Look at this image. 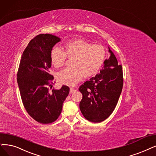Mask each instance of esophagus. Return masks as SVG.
I'll return each mask as SVG.
<instances>
[{
	"label": "esophagus",
	"instance_id": "34e87169",
	"mask_svg": "<svg viewBox=\"0 0 156 156\" xmlns=\"http://www.w3.org/2000/svg\"><path fill=\"white\" fill-rule=\"evenodd\" d=\"M76 91V90L75 89V88H70V93H73Z\"/></svg>",
	"mask_w": 156,
	"mask_h": 156
}]
</instances>
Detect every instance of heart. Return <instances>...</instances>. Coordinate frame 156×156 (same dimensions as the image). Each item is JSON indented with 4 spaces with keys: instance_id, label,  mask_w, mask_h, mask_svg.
I'll return each mask as SVG.
<instances>
[{
    "instance_id": "1",
    "label": "heart",
    "mask_w": 156,
    "mask_h": 156,
    "mask_svg": "<svg viewBox=\"0 0 156 156\" xmlns=\"http://www.w3.org/2000/svg\"><path fill=\"white\" fill-rule=\"evenodd\" d=\"M66 57L73 59L72 68H65L56 75L57 80L61 84L74 86L83 77L95 76L101 70L106 57L104 47L82 39H75L67 42L64 52L54 47L51 52L52 64L55 68L63 66Z\"/></svg>"
}]
</instances>
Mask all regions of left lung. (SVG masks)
Masks as SVG:
<instances>
[{
	"label": "left lung",
	"instance_id": "8db88e82",
	"mask_svg": "<svg viewBox=\"0 0 156 156\" xmlns=\"http://www.w3.org/2000/svg\"><path fill=\"white\" fill-rule=\"evenodd\" d=\"M110 56L102 70L79 87L83 98L79 104L84 117L90 122L105 120L113 113L123 88V72L114 53L108 47Z\"/></svg>",
	"mask_w": 156,
	"mask_h": 156
}]
</instances>
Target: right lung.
<instances>
[{"mask_svg": "<svg viewBox=\"0 0 156 156\" xmlns=\"http://www.w3.org/2000/svg\"><path fill=\"white\" fill-rule=\"evenodd\" d=\"M60 41L50 34L36 36L24 50L18 70L17 83L24 108L34 120L43 124L58 119L70 91L66 86L52 90L48 87L54 79L49 73L51 52Z\"/></svg>", "mask_w": 156, "mask_h": 156, "instance_id": "obj_1", "label": "right lung"}]
</instances>
